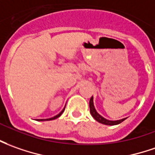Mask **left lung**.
I'll use <instances>...</instances> for the list:
<instances>
[{
	"label": "left lung",
	"mask_w": 155,
	"mask_h": 155,
	"mask_svg": "<svg viewBox=\"0 0 155 155\" xmlns=\"http://www.w3.org/2000/svg\"><path fill=\"white\" fill-rule=\"evenodd\" d=\"M89 108H90V114H91V116H93V117H94V118L98 122L102 123V124L109 125V126H114V125L120 124V123H121V122H122L123 120H125V119H126V118H124V119H121V120H106L105 118H104L103 116H100V114L96 111L95 108H94V106L93 96L90 98V100H89Z\"/></svg>",
	"instance_id": "obj_1"
}]
</instances>
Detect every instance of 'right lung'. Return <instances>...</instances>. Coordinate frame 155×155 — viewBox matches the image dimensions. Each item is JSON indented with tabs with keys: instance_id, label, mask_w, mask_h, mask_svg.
<instances>
[{
	"instance_id": "1",
	"label": "right lung",
	"mask_w": 155,
	"mask_h": 155,
	"mask_svg": "<svg viewBox=\"0 0 155 155\" xmlns=\"http://www.w3.org/2000/svg\"><path fill=\"white\" fill-rule=\"evenodd\" d=\"M64 110H65V108H64L63 110H61V111L60 112L58 115H56V116H54V117H52V118H49V119H39V120H55V119H56V118H58L59 116H61V114L63 113Z\"/></svg>"
}]
</instances>
